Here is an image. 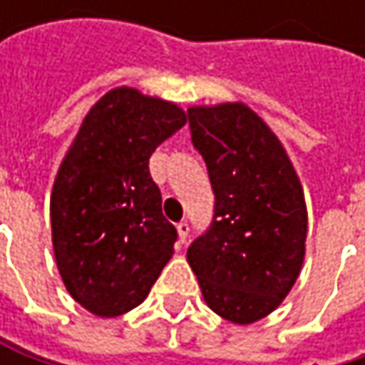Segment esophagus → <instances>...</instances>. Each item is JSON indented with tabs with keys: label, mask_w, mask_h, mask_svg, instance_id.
Wrapping results in <instances>:
<instances>
[{
	"label": "esophagus",
	"mask_w": 365,
	"mask_h": 365,
	"mask_svg": "<svg viewBox=\"0 0 365 365\" xmlns=\"http://www.w3.org/2000/svg\"><path fill=\"white\" fill-rule=\"evenodd\" d=\"M187 232H190V224L187 222H180L178 224V237H180V243H185V239H187Z\"/></svg>",
	"instance_id": "obj_1"
}]
</instances>
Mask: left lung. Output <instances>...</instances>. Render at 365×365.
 <instances>
[{"instance_id": "obj_1", "label": "left lung", "mask_w": 365, "mask_h": 365, "mask_svg": "<svg viewBox=\"0 0 365 365\" xmlns=\"http://www.w3.org/2000/svg\"><path fill=\"white\" fill-rule=\"evenodd\" d=\"M192 143L215 194L213 222L187 247L207 307L250 326L294 287L307 243V202L298 173L270 126L245 103L187 110Z\"/></svg>"}]
</instances>
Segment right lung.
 Here are the masks:
<instances>
[{"label": "right lung", "mask_w": 365, "mask_h": 365, "mask_svg": "<svg viewBox=\"0 0 365 365\" xmlns=\"http://www.w3.org/2000/svg\"><path fill=\"white\" fill-rule=\"evenodd\" d=\"M185 111L118 86L84 115L50 194L52 247L71 298L97 317L139 307L173 255L175 226L150 178L152 152Z\"/></svg>", "instance_id": "1"}]
</instances>
